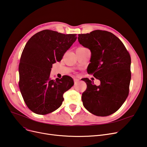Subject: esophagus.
Listing matches in <instances>:
<instances>
[{
  "mask_svg": "<svg viewBox=\"0 0 147 147\" xmlns=\"http://www.w3.org/2000/svg\"><path fill=\"white\" fill-rule=\"evenodd\" d=\"M74 84H76L77 83H78V82H79V80L78 79H76V78H74Z\"/></svg>",
  "mask_w": 147,
  "mask_h": 147,
  "instance_id": "obj_1",
  "label": "esophagus"
}]
</instances>
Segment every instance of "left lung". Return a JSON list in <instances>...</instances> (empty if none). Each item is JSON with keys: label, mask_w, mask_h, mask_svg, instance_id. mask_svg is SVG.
Masks as SVG:
<instances>
[{"label": "left lung", "mask_w": 147, "mask_h": 147, "mask_svg": "<svg viewBox=\"0 0 147 147\" xmlns=\"http://www.w3.org/2000/svg\"><path fill=\"white\" fill-rule=\"evenodd\" d=\"M78 40L91 52L87 69L101 82L99 86L88 78L82 94L83 106L97 116H108L117 111L125 102L131 79L130 54L119 38L113 33L96 30L79 34Z\"/></svg>", "instance_id": "obj_1"}]
</instances>
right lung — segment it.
Instances as JSON below:
<instances>
[{
  "instance_id": "1",
  "label": "right lung",
  "mask_w": 147,
  "mask_h": 147,
  "mask_svg": "<svg viewBox=\"0 0 147 147\" xmlns=\"http://www.w3.org/2000/svg\"><path fill=\"white\" fill-rule=\"evenodd\" d=\"M77 34H64L44 30L33 35L27 42L19 64V88L28 109L45 115L61 105L63 94L74 84L71 77L50 78L52 64L59 62L76 40Z\"/></svg>"
}]
</instances>
